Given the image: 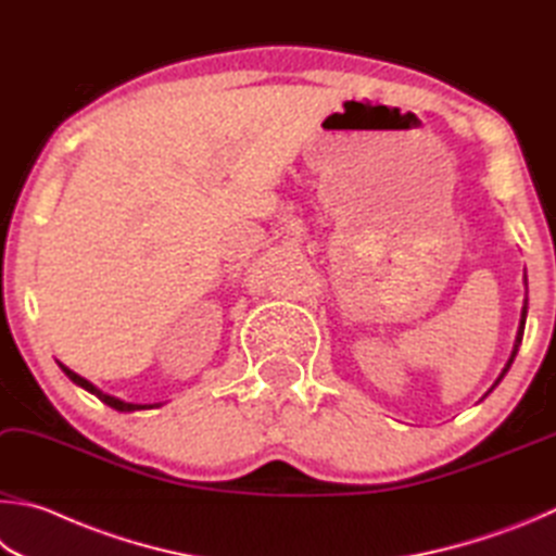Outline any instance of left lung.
<instances>
[{
	"mask_svg": "<svg viewBox=\"0 0 556 556\" xmlns=\"http://www.w3.org/2000/svg\"><path fill=\"white\" fill-rule=\"evenodd\" d=\"M525 317H528V305H522V315H520V327H518V337H515V349H513V354H510V358H508V364H505V368H503V374H501V378L508 374V368H510V364H513V358H515V354H518V346H520V342H522V332H525ZM498 378V381H501ZM495 381V383H498Z\"/></svg>",
	"mask_w": 556,
	"mask_h": 556,
	"instance_id": "8db88e82",
	"label": "left lung"
}]
</instances>
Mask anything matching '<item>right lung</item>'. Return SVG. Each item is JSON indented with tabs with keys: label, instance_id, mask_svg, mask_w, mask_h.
<instances>
[{
	"label": "right lung",
	"instance_id": "add662e5",
	"mask_svg": "<svg viewBox=\"0 0 556 556\" xmlns=\"http://www.w3.org/2000/svg\"><path fill=\"white\" fill-rule=\"evenodd\" d=\"M65 371V376L71 378L73 383H77L80 388H85V391H90L92 395H97L100 397L102 403H106L110 407H114V410H119V413H131V410H141V407H155V405H134V403H124V401H119V397H114V395H106V393H102L100 388L97 386H92L90 381H87V378H83V376H77L75 371H71V368L67 366H63V364H58Z\"/></svg>",
	"mask_w": 556,
	"mask_h": 556
}]
</instances>
